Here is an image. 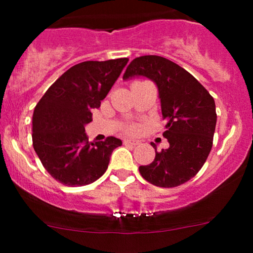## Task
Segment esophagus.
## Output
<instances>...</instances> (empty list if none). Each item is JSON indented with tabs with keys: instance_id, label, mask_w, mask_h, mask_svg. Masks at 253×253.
I'll list each match as a JSON object with an SVG mask.
<instances>
[{
	"instance_id": "obj_1",
	"label": "esophagus",
	"mask_w": 253,
	"mask_h": 253,
	"mask_svg": "<svg viewBox=\"0 0 253 253\" xmlns=\"http://www.w3.org/2000/svg\"><path fill=\"white\" fill-rule=\"evenodd\" d=\"M124 144L125 145H133V146H135V145H139V141L138 140H132V139H125Z\"/></svg>"
}]
</instances>
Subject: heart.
I'll list each match as a JSON object with an SVG mask.
<instances>
[{
	"label": "heart",
	"instance_id": "1",
	"mask_svg": "<svg viewBox=\"0 0 253 253\" xmlns=\"http://www.w3.org/2000/svg\"><path fill=\"white\" fill-rule=\"evenodd\" d=\"M136 130H138V126H135V125H129V126H127L126 128V132L129 133V134H133V133H135Z\"/></svg>",
	"mask_w": 253,
	"mask_h": 253
}]
</instances>
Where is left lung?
Instances as JSON below:
<instances>
[{"label":"left lung","mask_w":253,"mask_h":253,"mask_svg":"<svg viewBox=\"0 0 253 253\" xmlns=\"http://www.w3.org/2000/svg\"><path fill=\"white\" fill-rule=\"evenodd\" d=\"M145 76L157 84L163 136L170 146L157 152L155 161L139 167L143 178L162 188L178 187L201 170L215 132V102L207 89L187 70L161 56H141L127 66L124 78ZM156 149L155 144H151Z\"/></svg>","instance_id":"left-lung-1"}]
</instances>
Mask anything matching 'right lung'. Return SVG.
Segmentation results:
<instances>
[{
	"label": "right lung",
	"mask_w": 253,
	"mask_h": 253,
	"mask_svg": "<svg viewBox=\"0 0 253 253\" xmlns=\"http://www.w3.org/2000/svg\"><path fill=\"white\" fill-rule=\"evenodd\" d=\"M128 58L88 60L65 71L34 108L32 140L46 171L68 187H82L100 178L108 168L113 150L123 145L108 136L89 141L85 126L92 109L101 106L120 76Z\"/></svg>",
	"instance_id": "1"
}]
</instances>
